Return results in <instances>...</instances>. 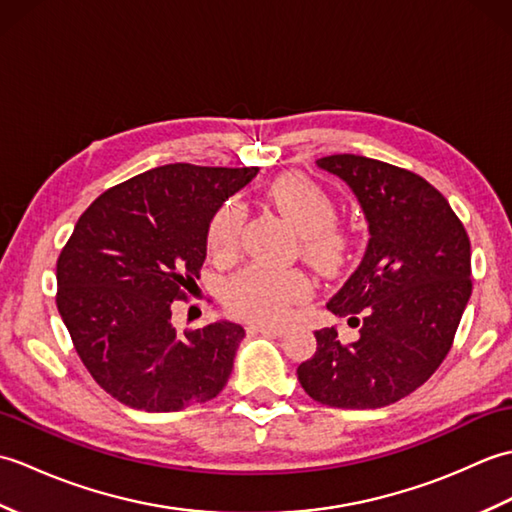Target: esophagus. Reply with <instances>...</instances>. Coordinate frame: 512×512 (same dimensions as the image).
<instances>
[{
    "instance_id": "esophagus-1",
    "label": "esophagus",
    "mask_w": 512,
    "mask_h": 512,
    "mask_svg": "<svg viewBox=\"0 0 512 512\" xmlns=\"http://www.w3.org/2000/svg\"><path fill=\"white\" fill-rule=\"evenodd\" d=\"M250 334H270V336H281L286 332L284 325H266V323H250L248 328Z\"/></svg>"
}]
</instances>
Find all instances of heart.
I'll return each mask as SVG.
<instances>
[{
	"mask_svg": "<svg viewBox=\"0 0 512 512\" xmlns=\"http://www.w3.org/2000/svg\"><path fill=\"white\" fill-rule=\"evenodd\" d=\"M268 198L299 233V253L319 273H334L347 257V235L334 224L336 209L328 193L312 180L286 173L268 189ZM242 206L226 200L209 224V253L226 259L235 253ZM310 295V281L295 268L250 264L228 281L226 303L239 317L257 323L286 321L297 303Z\"/></svg>",
	"mask_w": 512,
	"mask_h": 512,
	"instance_id": "b5f03b06",
	"label": "heart"
}]
</instances>
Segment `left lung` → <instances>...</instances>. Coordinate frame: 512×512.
<instances>
[{
    "label": "left lung",
    "instance_id": "left-lung-1",
    "mask_svg": "<svg viewBox=\"0 0 512 512\" xmlns=\"http://www.w3.org/2000/svg\"><path fill=\"white\" fill-rule=\"evenodd\" d=\"M361 202L369 244L361 266L330 299L358 339L323 328L297 369L306 394L339 409H378L427 383L449 354L471 299V242L447 198L418 173L374 158L317 160Z\"/></svg>",
    "mask_w": 512,
    "mask_h": 512
}]
</instances>
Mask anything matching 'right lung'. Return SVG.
Here are the masks:
<instances>
[{
	"label": "right lung",
	"mask_w": 512,
	"mask_h": 512,
	"mask_svg": "<svg viewBox=\"0 0 512 512\" xmlns=\"http://www.w3.org/2000/svg\"><path fill=\"white\" fill-rule=\"evenodd\" d=\"M257 167L176 162L107 189L79 217L57 259V308L92 378L123 405L180 411L224 389L244 328L217 321L178 332L222 202Z\"/></svg>",
	"instance_id": "1"
}]
</instances>
